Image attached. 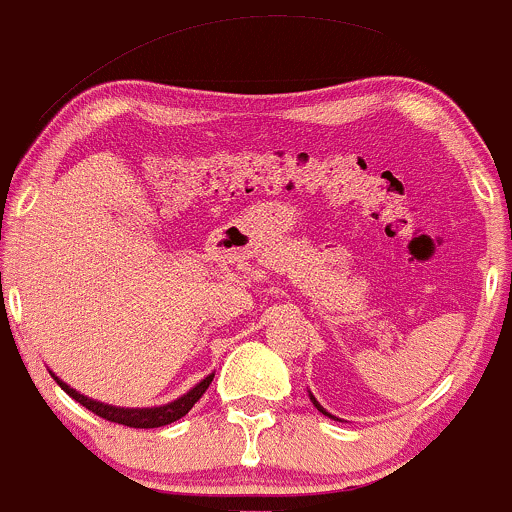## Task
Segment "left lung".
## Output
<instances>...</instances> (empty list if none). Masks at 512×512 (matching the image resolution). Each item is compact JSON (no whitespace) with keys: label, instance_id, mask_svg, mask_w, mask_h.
I'll return each mask as SVG.
<instances>
[{"label":"left lung","instance_id":"8db88e82","mask_svg":"<svg viewBox=\"0 0 512 512\" xmlns=\"http://www.w3.org/2000/svg\"><path fill=\"white\" fill-rule=\"evenodd\" d=\"M310 399H313V404H315V407H318V412H323L325 416H333V414H328V412H325V409H323V407H320V404H318V402H315V397H313V394H310ZM333 419H335V416H333Z\"/></svg>","mask_w":512,"mask_h":512}]
</instances>
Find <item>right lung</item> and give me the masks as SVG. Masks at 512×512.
Returning <instances> with one entry per match:
<instances>
[{"mask_svg": "<svg viewBox=\"0 0 512 512\" xmlns=\"http://www.w3.org/2000/svg\"><path fill=\"white\" fill-rule=\"evenodd\" d=\"M54 379H56V382H59V387L68 394V397H73L78 404H83V407H86L88 412L98 414L100 419L113 421V424L130 426V429H157V426H167V424H172V421L182 419V416L187 414L189 409H192L194 404L199 402V399H202V394L207 392V387H209V384H212L214 374L204 377L202 382L197 384V387L189 389L187 394H182V397L175 399V402L162 404V407H147V409H125V407H113V404L96 402V399L83 397V394H78L76 389L68 387V384L61 382V379L56 377V374H54Z\"/></svg>", "mask_w": 512, "mask_h": 512, "instance_id": "obj_1", "label": "right lung"}]
</instances>
